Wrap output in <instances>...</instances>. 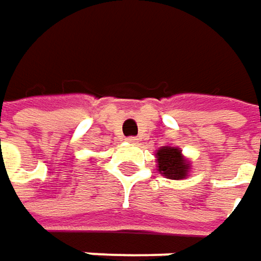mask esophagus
Here are the masks:
<instances>
[{
    "mask_svg": "<svg viewBox=\"0 0 261 261\" xmlns=\"http://www.w3.org/2000/svg\"><path fill=\"white\" fill-rule=\"evenodd\" d=\"M126 141H127L129 144H134V145L139 142V139H138V138H135V137H129V138H127V139H126Z\"/></svg>",
    "mask_w": 261,
    "mask_h": 261,
    "instance_id": "esophagus-1",
    "label": "esophagus"
}]
</instances>
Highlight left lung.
Listing matches in <instances>:
<instances>
[{
  "instance_id": "8db88e82",
  "label": "left lung",
  "mask_w": 261,
  "mask_h": 261,
  "mask_svg": "<svg viewBox=\"0 0 261 261\" xmlns=\"http://www.w3.org/2000/svg\"><path fill=\"white\" fill-rule=\"evenodd\" d=\"M155 163L159 173L172 180L187 179L192 170V164L182 150L173 145H163L155 151Z\"/></svg>"
}]
</instances>
